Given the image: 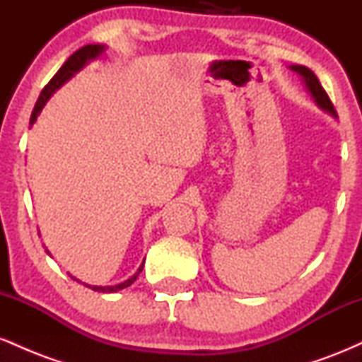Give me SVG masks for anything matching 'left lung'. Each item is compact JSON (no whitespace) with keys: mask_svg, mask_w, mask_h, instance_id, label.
<instances>
[{"mask_svg":"<svg viewBox=\"0 0 362 362\" xmlns=\"http://www.w3.org/2000/svg\"><path fill=\"white\" fill-rule=\"evenodd\" d=\"M291 69H293V71H296L303 78V81H305L306 88H308V91L311 93V97L315 98V102L318 103L320 109L327 110L328 114H332V115H334V117H337V112H335L334 103L330 102V98H328L327 91L323 90L322 85H320L318 78L315 76V73L311 71V69L306 68V66H298V64L291 66Z\"/></svg>","mask_w":362,"mask_h":362,"instance_id":"8db88e82","label":"left lung"}]
</instances>
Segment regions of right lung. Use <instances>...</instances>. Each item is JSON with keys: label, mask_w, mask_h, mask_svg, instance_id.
I'll return each instance as SVG.
<instances>
[{"label": "right lung", "mask_w": 362, "mask_h": 362, "mask_svg": "<svg viewBox=\"0 0 362 362\" xmlns=\"http://www.w3.org/2000/svg\"><path fill=\"white\" fill-rule=\"evenodd\" d=\"M103 51H105V45H100V44H88V45H85V47L78 49V51L74 52L73 56H69L68 61H66L64 64H62L61 68H59V71L54 74L52 80L49 81L47 85L44 86L42 91H40L39 100H37L35 107H34V112H32L30 124L35 122L37 115H39L40 110L44 109L45 102H47L49 98H51V95L54 93V91L59 88V86L64 85V83L68 81L69 78H71L74 73L80 71V69L83 68V66L86 64V62L97 59V57L100 56V54H102ZM143 265H144V262H143V264H141V267L138 269V272H136L134 276L129 277L127 281L120 282V284H115V286H90V284H85V286H86V288L93 289V291H98V293H117V291H120V289L129 288V286H131L132 282L138 279V276L141 274V271H143ZM71 279H74L76 282H81V281H78L76 277H73V276H71Z\"/></svg>", "instance_id": "add662e5"}]
</instances>
